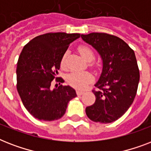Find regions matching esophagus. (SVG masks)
<instances>
[{"label": "esophagus", "instance_id": "esophagus-1", "mask_svg": "<svg viewBox=\"0 0 151 151\" xmlns=\"http://www.w3.org/2000/svg\"><path fill=\"white\" fill-rule=\"evenodd\" d=\"M84 94V92H82V91H80V90H78L77 91V95L78 96H81V95Z\"/></svg>", "mask_w": 151, "mask_h": 151}]
</instances>
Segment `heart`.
Returning a JSON list of instances; mask_svg holds the SVG:
<instances>
[{
    "instance_id": "obj_1",
    "label": "heart",
    "mask_w": 151,
    "mask_h": 151,
    "mask_svg": "<svg viewBox=\"0 0 151 151\" xmlns=\"http://www.w3.org/2000/svg\"><path fill=\"white\" fill-rule=\"evenodd\" d=\"M80 54L83 57V59L87 62H91L94 59V52L91 48L87 46H81L78 48ZM66 54L63 55L61 59V66H65ZM66 81L70 85L78 89H84L88 84L92 81V75L88 72H78L73 71L66 76Z\"/></svg>"
}]
</instances>
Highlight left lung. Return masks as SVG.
Masks as SVG:
<instances>
[{"instance_id":"8db88e82","label":"left lung","mask_w":151,"mask_h":151,"mask_svg":"<svg viewBox=\"0 0 151 151\" xmlns=\"http://www.w3.org/2000/svg\"><path fill=\"white\" fill-rule=\"evenodd\" d=\"M85 42L100 55L103 68L92 92L93 105L85 109L95 122L111 123L122 117L132 104L138 88L139 71L135 52L123 40L105 33L81 34Z\"/></svg>"}]
</instances>
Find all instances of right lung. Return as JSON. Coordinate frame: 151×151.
<instances>
[{
  "instance_id": "right-lung-1",
  "label": "right lung",
  "mask_w": 151,
  "mask_h": 151,
  "mask_svg": "<svg viewBox=\"0 0 151 151\" xmlns=\"http://www.w3.org/2000/svg\"><path fill=\"white\" fill-rule=\"evenodd\" d=\"M80 36L48 33L34 37L22 48L16 68L17 90L26 109L37 119L51 122L61 118L69 102L77 96L70 85L53 89L51 86L69 45Z\"/></svg>"
}]
</instances>
